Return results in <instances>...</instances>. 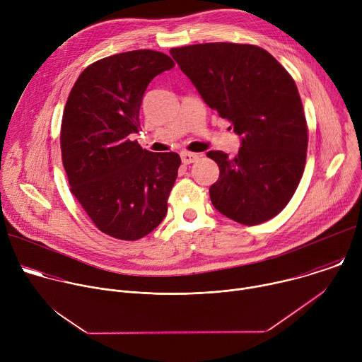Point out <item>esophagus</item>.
Returning <instances> with one entry per match:
<instances>
[{"instance_id":"obj_1","label":"esophagus","mask_w":362,"mask_h":362,"mask_svg":"<svg viewBox=\"0 0 362 362\" xmlns=\"http://www.w3.org/2000/svg\"><path fill=\"white\" fill-rule=\"evenodd\" d=\"M180 159L185 165H190L193 162H196L199 159V154L197 153H190V151H182L180 153Z\"/></svg>"}]
</instances>
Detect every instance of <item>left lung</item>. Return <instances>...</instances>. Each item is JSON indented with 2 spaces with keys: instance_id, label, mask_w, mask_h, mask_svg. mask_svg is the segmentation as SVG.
I'll use <instances>...</instances> for the list:
<instances>
[{
  "instance_id": "1",
  "label": "left lung",
  "mask_w": 362,
  "mask_h": 362,
  "mask_svg": "<svg viewBox=\"0 0 362 362\" xmlns=\"http://www.w3.org/2000/svg\"><path fill=\"white\" fill-rule=\"evenodd\" d=\"M203 101L240 136L235 158L208 151L219 166L209 194L215 209L253 226L276 216L303 173L308 127L291 74L252 44L206 42L170 49Z\"/></svg>"
}]
</instances>
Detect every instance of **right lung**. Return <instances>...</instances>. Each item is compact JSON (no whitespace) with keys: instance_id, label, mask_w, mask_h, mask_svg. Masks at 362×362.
<instances>
[{"instance_id":"add662e5","label":"right lung","mask_w":362,"mask_h":362,"mask_svg":"<svg viewBox=\"0 0 362 362\" xmlns=\"http://www.w3.org/2000/svg\"><path fill=\"white\" fill-rule=\"evenodd\" d=\"M175 67L159 51L134 49L90 64L74 83L62 122V156L70 190L106 235L137 240L168 214L180 156L153 153L129 136L148 83Z\"/></svg>"}]
</instances>
